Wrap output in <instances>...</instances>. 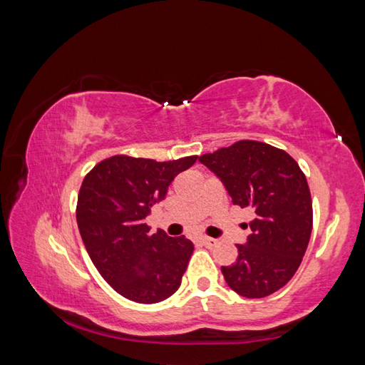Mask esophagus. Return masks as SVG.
I'll use <instances>...</instances> for the list:
<instances>
[{
	"mask_svg": "<svg viewBox=\"0 0 365 365\" xmlns=\"http://www.w3.org/2000/svg\"><path fill=\"white\" fill-rule=\"evenodd\" d=\"M201 244L207 248H213L218 244V242H217V239H212V237H201Z\"/></svg>",
	"mask_w": 365,
	"mask_h": 365,
	"instance_id": "1",
	"label": "esophagus"
}]
</instances>
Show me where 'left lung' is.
Here are the masks:
<instances>
[{
  "mask_svg": "<svg viewBox=\"0 0 365 365\" xmlns=\"http://www.w3.org/2000/svg\"><path fill=\"white\" fill-rule=\"evenodd\" d=\"M199 161L223 182L234 205L255 212L237 259L221 267L227 287L248 299L283 288L301 266L313 226L309 183L299 164L258 140H239Z\"/></svg>",
  "mask_w": 365,
  "mask_h": 365,
  "instance_id": "8db88e82",
  "label": "left lung"
}]
</instances>
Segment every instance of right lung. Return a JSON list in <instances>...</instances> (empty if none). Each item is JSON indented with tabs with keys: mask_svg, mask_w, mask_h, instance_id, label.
Here are the masks:
<instances>
[{
	"mask_svg": "<svg viewBox=\"0 0 365 365\" xmlns=\"http://www.w3.org/2000/svg\"><path fill=\"white\" fill-rule=\"evenodd\" d=\"M196 160L160 163L115 155L83 178L76 209L83 245L104 280L130 301L156 304L180 287L192 242L164 231L150 234L145 218L166 197L175 175Z\"/></svg>",
	"mask_w": 365,
	"mask_h": 365,
	"instance_id": "obj_1",
	"label": "right lung"
}]
</instances>
